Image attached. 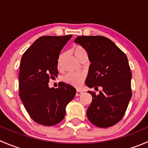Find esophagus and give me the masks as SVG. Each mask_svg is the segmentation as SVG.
Returning a JSON list of instances; mask_svg holds the SVG:
<instances>
[{"label": "esophagus", "mask_w": 148, "mask_h": 148, "mask_svg": "<svg viewBox=\"0 0 148 148\" xmlns=\"http://www.w3.org/2000/svg\"><path fill=\"white\" fill-rule=\"evenodd\" d=\"M82 91H80V90H77L76 91V93H75V95H76L77 97L78 96H80V95H81V94H82Z\"/></svg>", "instance_id": "obj_1"}]
</instances>
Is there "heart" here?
Listing matches in <instances>:
<instances>
[{
    "label": "heart",
    "mask_w": 148,
    "mask_h": 148,
    "mask_svg": "<svg viewBox=\"0 0 148 148\" xmlns=\"http://www.w3.org/2000/svg\"><path fill=\"white\" fill-rule=\"evenodd\" d=\"M73 54L75 56L77 59L81 60V57L85 54H87L86 51L83 46L80 45H75L71 49ZM64 54H60L59 56L58 61H57V67L59 70L62 68V62ZM86 78V73L84 71L74 72V73H68L63 76L62 80L64 83L75 87H79L83 84Z\"/></svg>",
    "instance_id": "b5f03b06"
}]
</instances>
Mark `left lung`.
Listing matches in <instances>:
<instances>
[{
    "instance_id": "8db88e82",
    "label": "left lung",
    "mask_w": 148,
    "mask_h": 148,
    "mask_svg": "<svg viewBox=\"0 0 148 148\" xmlns=\"http://www.w3.org/2000/svg\"><path fill=\"white\" fill-rule=\"evenodd\" d=\"M75 42L86 49L91 62L86 85L102 88L98 95L88 91L92 102L87 109V118L97 127H110L123 119L132 95L127 57L104 36H78Z\"/></svg>"
}]
</instances>
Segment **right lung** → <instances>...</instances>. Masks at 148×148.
Instances as JSON below:
<instances>
[{"instance_id": "add662e5", "label": "right lung", "mask_w": 148, "mask_h": 148, "mask_svg": "<svg viewBox=\"0 0 148 148\" xmlns=\"http://www.w3.org/2000/svg\"><path fill=\"white\" fill-rule=\"evenodd\" d=\"M72 36H42L21 59L19 97L31 119L39 124L54 126L62 121L66 105L76 93L74 87L62 82L57 88L49 87V80L58 75L60 51Z\"/></svg>"}]
</instances>
